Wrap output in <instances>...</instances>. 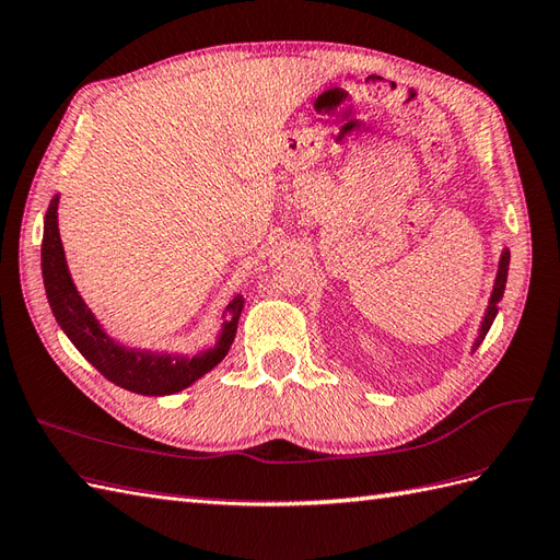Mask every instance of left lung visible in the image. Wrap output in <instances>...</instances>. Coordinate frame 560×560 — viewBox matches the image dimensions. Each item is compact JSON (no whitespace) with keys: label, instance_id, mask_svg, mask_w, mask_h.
I'll return each mask as SVG.
<instances>
[{"label":"left lung","instance_id":"1","mask_svg":"<svg viewBox=\"0 0 560 560\" xmlns=\"http://www.w3.org/2000/svg\"><path fill=\"white\" fill-rule=\"evenodd\" d=\"M509 262H511V253L503 250L501 255V262H499V275H497V283H493V293H491V301H489V307H487V315H485V322H482V329H479V336L472 348H477L479 343L485 341V336L491 327L493 317H497L499 312V301L503 298V291H505V279H509Z\"/></svg>","mask_w":560,"mask_h":560}]
</instances>
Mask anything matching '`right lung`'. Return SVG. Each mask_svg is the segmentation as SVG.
<instances>
[{"instance_id":"right-lung-1","label":"right lung","mask_w":560,"mask_h":560,"mask_svg":"<svg viewBox=\"0 0 560 560\" xmlns=\"http://www.w3.org/2000/svg\"><path fill=\"white\" fill-rule=\"evenodd\" d=\"M57 205L59 198L49 202L45 214V233H43V279L51 312L59 322L63 334L69 336L71 343L81 350V355L97 368L100 374L107 376L116 386L128 388L142 396H166L184 392L186 386L198 382L202 374L217 368L236 336L238 317L243 310V295H236L224 310V327L212 350L195 358L180 355H154L148 350H128L114 343L107 334L102 331L97 319L93 317L78 295L71 281L67 257H63L59 224H57Z\"/></svg>"}]
</instances>
